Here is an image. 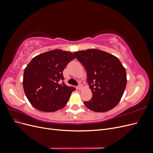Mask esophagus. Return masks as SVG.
Here are the masks:
<instances>
[{
    "label": "esophagus",
    "mask_w": 153,
    "mask_h": 153,
    "mask_svg": "<svg viewBox=\"0 0 153 153\" xmlns=\"http://www.w3.org/2000/svg\"><path fill=\"white\" fill-rule=\"evenodd\" d=\"M83 88V85H82V84L81 82H79L78 83V89L79 90H82Z\"/></svg>",
    "instance_id": "1"
}]
</instances>
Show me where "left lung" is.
<instances>
[{
    "mask_svg": "<svg viewBox=\"0 0 153 153\" xmlns=\"http://www.w3.org/2000/svg\"><path fill=\"white\" fill-rule=\"evenodd\" d=\"M84 66L87 80L92 93L87 107L96 112L114 108L121 100L127 84L126 69L119 59L98 49L73 53Z\"/></svg>",
    "mask_w": 153,
    "mask_h": 153,
    "instance_id": "left-lung-1",
    "label": "left lung"
}]
</instances>
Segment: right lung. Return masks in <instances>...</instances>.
<instances>
[{"label": "right lung", "mask_w": 153, "mask_h": 153, "mask_svg": "<svg viewBox=\"0 0 153 153\" xmlns=\"http://www.w3.org/2000/svg\"><path fill=\"white\" fill-rule=\"evenodd\" d=\"M73 53L53 50L34 57L24 69L23 87L25 94L34 108L53 112L66 106L75 87L64 83L62 71L75 59Z\"/></svg>", "instance_id": "add662e5"}]
</instances>
